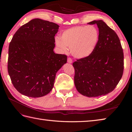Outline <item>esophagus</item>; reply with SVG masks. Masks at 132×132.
I'll return each instance as SVG.
<instances>
[{"label": "esophagus", "instance_id": "obj_1", "mask_svg": "<svg viewBox=\"0 0 132 132\" xmlns=\"http://www.w3.org/2000/svg\"><path fill=\"white\" fill-rule=\"evenodd\" d=\"M68 63H71L73 62V61H72V59H71L70 58H68Z\"/></svg>", "mask_w": 132, "mask_h": 132}]
</instances>
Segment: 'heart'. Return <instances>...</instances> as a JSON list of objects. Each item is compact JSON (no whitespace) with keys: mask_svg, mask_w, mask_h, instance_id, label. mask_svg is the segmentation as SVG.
Returning a JSON list of instances; mask_svg holds the SVG:
<instances>
[{"mask_svg":"<svg viewBox=\"0 0 132 132\" xmlns=\"http://www.w3.org/2000/svg\"><path fill=\"white\" fill-rule=\"evenodd\" d=\"M98 39L99 32L95 26H78L63 31L61 38H55V43L62 52L67 53L69 48L75 58L81 59L93 52Z\"/></svg>","mask_w":132,"mask_h":132,"instance_id":"heart-1","label":"heart"}]
</instances>
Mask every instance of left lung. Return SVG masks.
Here are the masks:
<instances>
[{"label":"left lung","mask_w":132,"mask_h":132,"mask_svg":"<svg viewBox=\"0 0 132 132\" xmlns=\"http://www.w3.org/2000/svg\"><path fill=\"white\" fill-rule=\"evenodd\" d=\"M88 24L97 25L98 41L89 57L73 63L74 84L80 94L97 97L111 93L120 81L124 69V55L117 34L104 21L94 20Z\"/></svg>","instance_id":"8db88e82"}]
</instances>
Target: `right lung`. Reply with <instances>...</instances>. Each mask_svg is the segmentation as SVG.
<instances>
[{
	"instance_id": "right-lung-1",
	"label": "right lung",
	"mask_w": 132,
	"mask_h": 132,
	"mask_svg": "<svg viewBox=\"0 0 132 132\" xmlns=\"http://www.w3.org/2000/svg\"><path fill=\"white\" fill-rule=\"evenodd\" d=\"M59 27L55 23L35 19L14 34L9 46L7 70L20 93L36 98L52 90L57 72L67 62L66 55L53 51Z\"/></svg>"
}]
</instances>
